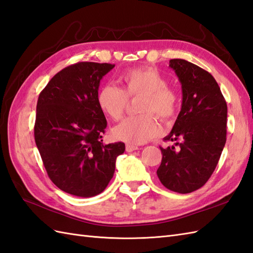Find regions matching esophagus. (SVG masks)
I'll return each mask as SVG.
<instances>
[{"label": "esophagus", "instance_id": "1", "mask_svg": "<svg viewBox=\"0 0 253 253\" xmlns=\"http://www.w3.org/2000/svg\"><path fill=\"white\" fill-rule=\"evenodd\" d=\"M139 148L138 146H136V145H132V144H126V151L127 152H133V151H136V150H138Z\"/></svg>", "mask_w": 253, "mask_h": 253}]
</instances>
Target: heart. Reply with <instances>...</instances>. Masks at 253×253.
I'll list each match as a JSON object with an SVG mask.
<instances>
[{
    "mask_svg": "<svg viewBox=\"0 0 253 253\" xmlns=\"http://www.w3.org/2000/svg\"><path fill=\"white\" fill-rule=\"evenodd\" d=\"M123 89L107 84L101 87L97 96L99 108L110 119L119 121L128 104V97L142 96L138 116L127 117L112 129L114 139L129 144H142L160 133L156 120L169 122L177 115L179 95L173 88L167 86V80L152 67L128 70L121 76Z\"/></svg>",
    "mask_w": 253,
    "mask_h": 253,
    "instance_id": "1",
    "label": "heart"
}]
</instances>
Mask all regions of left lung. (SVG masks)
<instances>
[{
    "instance_id": "left-lung-1",
    "label": "left lung",
    "mask_w": 253,
    "mask_h": 253,
    "mask_svg": "<svg viewBox=\"0 0 253 253\" xmlns=\"http://www.w3.org/2000/svg\"><path fill=\"white\" fill-rule=\"evenodd\" d=\"M169 67L181 83L182 105L165 140L179 148H161L156 173L168 190L186 194L201 189L218 165L226 142L227 105L209 72L184 59H171Z\"/></svg>"
}]
</instances>
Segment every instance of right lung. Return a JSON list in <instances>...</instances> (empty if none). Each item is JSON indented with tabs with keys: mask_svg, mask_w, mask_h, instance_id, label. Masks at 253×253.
Returning <instances> with one entry per match:
<instances>
[{
	"mask_svg": "<svg viewBox=\"0 0 253 253\" xmlns=\"http://www.w3.org/2000/svg\"><path fill=\"white\" fill-rule=\"evenodd\" d=\"M115 64L78 62L58 72L40 93L35 143L54 184L68 194L92 197L115 171L123 142L103 144L107 120L97 101L100 81Z\"/></svg>",
	"mask_w": 253,
	"mask_h": 253,
	"instance_id": "right-lung-1",
	"label": "right lung"
}]
</instances>
